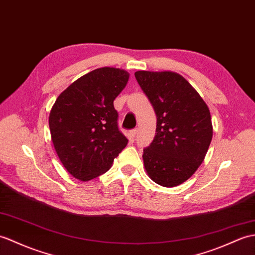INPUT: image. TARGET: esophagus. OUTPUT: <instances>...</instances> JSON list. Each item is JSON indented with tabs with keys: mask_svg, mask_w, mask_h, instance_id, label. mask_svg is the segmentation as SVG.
Instances as JSON below:
<instances>
[{
	"mask_svg": "<svg viewBox=\"0 0 255 255\" xmlns=\"http://www.w3.org/2000/svg\"><path fill=\"white\" fill-rule=\"evenodd\" d=\"M137 133H138V129H132V130H130V134H131V137H132V138H134L135 135H137Z\"/></svg>",
	"mask_w": 255,
	"mask_h": 255,
	"instance_id": "obj_1",
	"label": "esophagus"
}]
</instances>
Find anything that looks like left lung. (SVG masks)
Segmentation results:
<instances>
[{
	"instance_id": "8db88e82",
	"label": "left lung",
	"mask_w": 255,
	"mask_h": 255,
	"mask_svg": "<svg viewBox=\"0 0 255 255\" xmlns=\"http://www.w3.org/2000/svg\"><path fill=\"white\" fill-rule=\"evenodd\" d=\"M156 114V131L143 149L150 178L175 187L190 178L203 162L213 135L208 105L182 76L173 72H135Z\"/></svg>"
}]
</instances>
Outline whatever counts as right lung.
Listing matches in <instances>:
<instances>
[{
    "mask_svg": "<svg viewBox=\"0 0 255 255\" xmlns=\"http://www.w3.org/2000/svg\"><path fill=\"white\" fill-rule=\"evenodd\" d=\"M128 78L120 68L94 69L63 91L53 105L49 117L53 144L75 178L87 181L104 174L127 145L114 100Z\"/></svg>",
    "mask_w": 255,
    "mask_h": 255,
    "instance_id": "right-lung-1",
    "label": "right lung"
}]
</instances>
